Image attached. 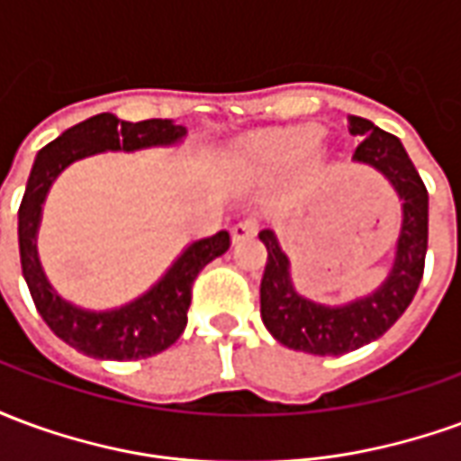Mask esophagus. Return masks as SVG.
I'll list each match as a JSON object with an SVG mask.
<instances>
[{
	"label": "esophagus",
	"mask_w": 461,
	"mask_h": 461,
	"mask_svg": "<svg viewBox=\"0 0 461 461\" xmlns=\"http://www.w3.org/2000/svg\"><path fill=\"white\" fill-rule=\"evenodd\" d=\"M257 234V220H241L231 227V241L249 240Z\"/></svg>",
	"instance_id": "obj_1"
}]
</instances>
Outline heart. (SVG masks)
Listing matches in <instances>:
<instances>
[{"mask_svg": "<svg viewBox=\"0 0 461 461\" xmlns=\"http://www.w3.org/2000/svg\"><path fill=\"white\" fill-rule=\"evenodd\" d=\"M319 135L313 128H284L251 135L241 148V162L251 172L276 175L291 167L294 162L319 152Z\"/></svg>", "mask_w": 461, "mask_h": 461, "instance_id": "obj_1", "label": "heart"}]
</instances>
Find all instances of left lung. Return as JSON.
Returning a JSON list of instances; mask_svg holds the SVG:
<instances>
[{
    "label": "left lung",
    "instance_id": "8db88e82",
    "mask_svg": "<svg viewBox=\"0 0 461 461\" xmlns=\"http://www.w3.org/2000/svg\"><path fill=\"white\" fill-rule=\"evenodd\" d=\"M350 135L363 138L353 162L367 165L385 177L402 202V221L395 259L385 281L367 296L329 306L306 299L291 279V261L271 230L259 231L267 247V269L261 279V321L286 348L313 356H343L380 339L395 323L422 281L427 254V190L415 165L395 135L375 122L348 115Z\"/></svg>",
    "mask_w": 461,
    "mask_h": 461
}]
</instances>
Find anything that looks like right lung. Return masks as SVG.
I'll list each match as a JSON object with an SVG mask.
<instances>
[{
  "label": "right lung",
  "mask_w": 461,
  "mask_h": 461,
  "mask_svg": "<svg viewBox=\"0 0 461 461\" xmlns=\"http://www.w3.org/2000/svg\"><path fill=\"white\" fill-rule=\"evenodd\" d=\"M187 131L172 121H121L113 113H98L64 131L39 150L19 207V257L26 286L36 311L59 339L78 353L101 360H140L158 356L180 339L187 326L192 281L212 259L230 249V231H217L207 240L187 244L170 269L142 296L118 309L91 311L66 301L46 279L36 251L46 194L56 177L91 155L105 150L135 152L145 148H170L182 142Z\"/></svg>",
  "instance_id": "add662e5"
}]
</instances>
